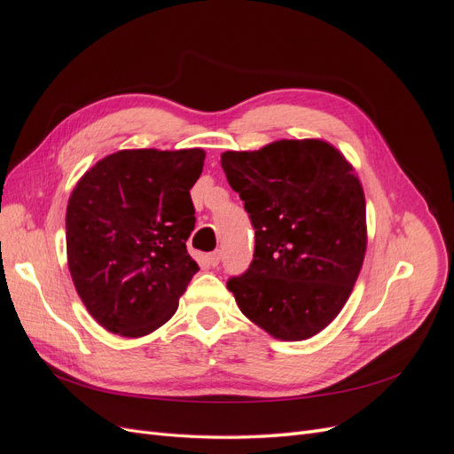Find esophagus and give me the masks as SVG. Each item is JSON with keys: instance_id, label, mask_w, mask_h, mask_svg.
<instances>
[{"instance_id": "34e87169", "label": "esophagus", "mask_w": 454, "mask_h": 454, "mask_svg": "<svg viewBox=\"0 0 454 454\" xmlns=\"http://www.w3.org/2000/svg\"><path fill=\"white\" fill-rule=\"evenodd\" d=\"M219 259H222V254H219L217 250L206 255V263H208L210 267H217L219 265Z\"/></svg>"}]
</instances>
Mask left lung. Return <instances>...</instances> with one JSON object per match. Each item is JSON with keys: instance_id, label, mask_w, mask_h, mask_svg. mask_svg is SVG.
Segmentation results:
<instances>
[{"instance_id": "obj_1", "label": "left lung", "mask_w": 454, "mask_h": 454, "mask_svg": "<svg viewBox=\"0 0 454 454\" xmlns=\"http://www.w3.org/2000/svg\"><path fill=\"white\" fill-rule=\"evenodd\" d=\"M222 168L255 229L250 269L227 282L239 309L282 340L320 333L345 307L367 248L352 164L310 138L225 151Z\"/></svg>"}]
</instances>
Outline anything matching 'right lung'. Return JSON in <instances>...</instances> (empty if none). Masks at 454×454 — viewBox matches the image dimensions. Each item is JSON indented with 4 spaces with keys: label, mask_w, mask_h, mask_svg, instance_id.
Wrapping results in <instances>:
<instances>
[{
    "label": "right lung",
    "mask_w": 454,
    "mask_h": 454,
    "mask_svg": "<svg viewBox=\"0 0 454 454\" xmlns=\"http://www.w3.org/2000/svg\"><path fill=\"white\" fill-rule=\"evenodd\" d=\"M206 153L121 149L83 174L66 210L67 267L92 318L144 337L167 324L199 270L187 254L195 229L191 187Z\"/></svg>",
    "instance_id": "1"
}]
</instances>
